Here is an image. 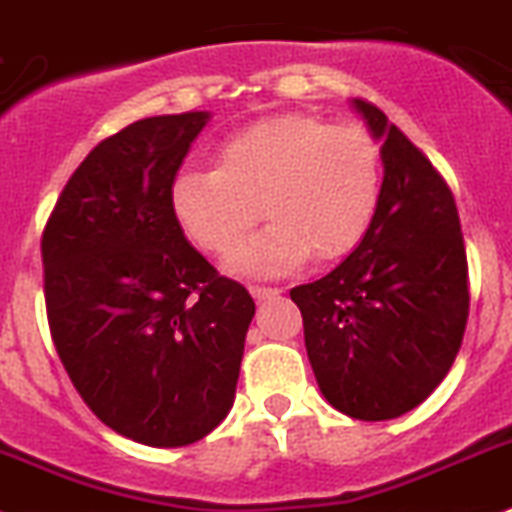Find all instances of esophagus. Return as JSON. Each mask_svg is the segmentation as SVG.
I'll return each mask as SVG.
<instances>
[{"mask_svg": "<svg viewBox=\"0 0 512 512\" xmlns=\"http://www.w3.org/2000/svg\"><path fill=\"white\" fill-rule=\"evenodd\" d=\"M248 292H251L253 295V300H269V298H277L279 295V290L277 287H259V285H251L248 287Z\"/></svg>", "mask_w": 512, "mask_h": 512, "instance_id": "1", "label": "esophagus"}]
</instances>
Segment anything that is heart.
Listing matches in <instances>:
<instances>
[{
  "label": "heart",
  "instance_id": "b5f03b06",
  "mask_svg": "<svg viewBox=\"0 0 512 512\" xmlns=\"http://www.w3.org/2000/svg\"><path fill=\"white\" fill-rule=\"evenodd\" d=\"M214 168H181L170 183L178 227L209 253H227L259 220L272 225L230 256L243 274L339 261L360 246L383 194L381 147L357 126L279 113L227 134Z\"/></svg>",
  "mask_w": 512,
  "mask_h": 512
}]
</instances>
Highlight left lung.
<instances>
[{
  "label": "left lung",
  "mask_w": 512,
  "mask_h": 512,
  "mask_svg": "<svg viewBox=\"0 0 512 512\" xmlns=\"http://www.w3.org/2000/svg\"><path fill=\"white\" fill-rule=\"evenodd\" d=\"M381 142L373 225L326 277L292 287L323 399L362 422L412 412L440 386L464 339L469 266L451 189L386 113L352 100Z\"/></svg>",
  "instance_id": "8db88e82"
}]
</instances>
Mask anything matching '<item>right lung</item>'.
Segmentation results:
<instances>
[{
    "label": "right lung",
    "instance_id": "obj_1",
    "mask_svg": "<svg viewBox=\"0 0 512 512\" xmlns=\"http://www.w3.org/2000/svg\"><path fill=\"white\" fill-rule=\"evenodd\" d=\"M209 119L152 116L103 139L41 240L64 370L103 425L152 448L196 443L227 417L256 313L170 212V183Z\"/></svg>",
    "mask_w": 512,
    "mask_h": 512
}]
</instances>
